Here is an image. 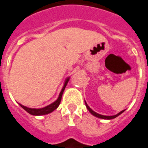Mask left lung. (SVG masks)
<instances>
[{"instance_id": "1", "label": "left lung", "mask_w": 148, "mask_h": 148, "mask_svg": "<svg viewBox=\"0 0 148 148\" xmlns=\"http://www.w3.org/2000/svg\"><path fill=\"white\" fill-rule=\"evenodd\" d=\"M85 105H86V108H88V110L92 114L93 116H96V117H98V118H100V119H114V118H116V117H117L118 116H119L120 114H122L125 110H123V111H121L120 112H119L118 114H116V115H115V116H103V115H100V114H98V113L95 112L94 111H92V110L90 108V107H89L88 104H87V103L85 102Z\"/></svg>"}]
</instances>
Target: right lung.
Returning a JSON list of instances; mask_svg holds the SVG:
<instances>
[{
	"mask_svg": "<svg viewBox=\"0 0 148 148\" xmlns=\"http://www.w3.org/2000/svg\"><path fill=\"white\" fill-rule=\"evenodd\" d=\"M69 81V78H67L65 80V82H64V87H63L62 90H61V92L60 93L59 97H58V99L56 100L55 102H53L51 104H49V105L46 106L45 108H27L25 106L21 105V104H20L21 107L22 108H24V109L27 112H29V114H31L32 116H42V115H47V114H49V113H51L52 112H53L54 110L56 109L57 108H58V106L60 105V101H61V98H62V95L63 92H64V89H65V87L67 85V84Z\"/></svg>",
	"mask_w": 148,
	"mask_h": 148,
	"instance_id": "add662e5",
	"label": "right lung"
}]
</instances>
